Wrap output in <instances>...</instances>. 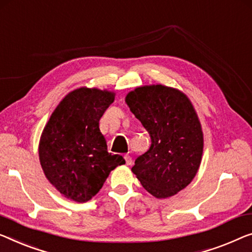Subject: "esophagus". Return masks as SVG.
Wrapping results in <instances>:
<instances>
[{"label":"esophagus","mask_w":252,"mask_h":252,"mask_svg":"<svg viewBox=\"0 0 252 252\" xmlns=\"http://www.w3.org/2000/svg\"><path fill=\"white\" fill-rule=\"evenodd\" d=\"M125 159H126V165H131V164H132V157H131V156L126 155V156H125Z\"/></svg>","instance_id":"obj_1"}]
</instances>
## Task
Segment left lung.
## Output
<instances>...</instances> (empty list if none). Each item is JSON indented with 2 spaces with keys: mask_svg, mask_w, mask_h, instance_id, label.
Listing matches in <instances>:
<instances>
[{
  "mask_svg": "<svg viewBox=\"0 0 252 252\" xmlns=\"http://www.w3.org/2000/svg\"><path fill=\"white\" fill-rule=\"evenodd\" d=\"M126 103L152 139L149 150L131 171L154 197L174 196L196 176L204 152V133L192 103L181 90L159 84L134 88Z\"/></svg>",
  "mask_w": 252,
  "mask_h": 252,
  "instance_id": "1",
  "label": "left lung"
}]
</instances>
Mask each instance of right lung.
Segmentation results:
<instances>
[{
    "mask_svg": "<svg viewBox=\"0 0 252 252\" xmlns=\"http://www.w3.org/2000/svg\"><path fill=\"white\" fill-rule=\"evenodd\" d=\"M115 93L80 87L56 106L40 136L38 155L44 174L62 196L86 202L102 189L119 165L120 155L107 152L99 120L114 102Z\"/></svg>",
    "mask_w": 252,
    "mask_h": 252,
    "instance_id": "obj_1",
    "label": "right lung"
}]
</instances>
